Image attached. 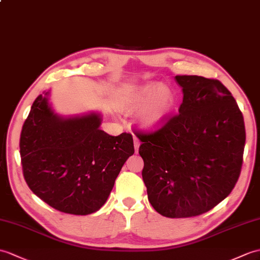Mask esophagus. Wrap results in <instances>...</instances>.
Listing matches in <instances>:
<instances>
[{"label":"esophagus","instance_id":"34e87169","mask_svg":"<svg viewBox=\"0 0 260 260\" xmlns=\"http://www.w3.org/2000/svg\"><path fill=\"white\" fill-rule=\"evenodd\" d=\"M134 147H135V153L138 152V148H140V141L136 136H134Z\"/></svg>","mask_w":260,"mask_h":260}]
</instances>
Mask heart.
<instances>
[{
  "instance_id": "1",
  "label": "heart",
  "mask_w": 260,
  "mask_h": 260,
  "mask_svg": "<svg viewBox=\"0 0 260 260\" xmlns=\"http://www.w3.org/2000/svg\"><path fill=\"white\" fill-rule=\"evenodd\" d=\"M175 104L172 90L160 83H147L138 87L124 89L120 105L125 111L143 110L138 114V123L144 128H154L171 116Z\"/></svg>"
}]
</instances>
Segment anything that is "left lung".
<instances>
[{"instance_id": "left-lung-1", "label": "left lung", "mask_w": 260, "mask_h": 260, "mask_svg": "<svg viewBox=\"0 0 260 260\" xmlns=\"http://www.w3.org/2000/svg\"><path fill=\"white\" fill-rule=\"evenodd\" d=\"M183 103L158 129L136 132L143 180L156 212L170 218L202 215L231 194L243 165L244 117L218 80L177 75Z\"/></svg>"}]
</instances>
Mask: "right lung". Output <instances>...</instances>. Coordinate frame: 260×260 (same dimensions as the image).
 Masks as SVG:
<instances>
[{
  "instance_id": "add662e5",
  "label": "right lung",
  "mask_w": 260,
  "mask_h": 260,
  "mask_svg": "<svg viewBox=\"0 0 260 260\" xmlns=\"http://www.w3.org/2000/svg\"><path fill=\"white\" fill-rule=\"evenodd\" d=\"M48 92L34 101L23 124L20 154L25 182L59 212L89 215L105 204L125 161L134 154L133 136L100 129L99 113L62 117Z\"/></svg>"
}]
</instances>
